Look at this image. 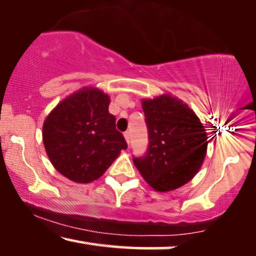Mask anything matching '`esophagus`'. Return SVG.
I'll return each instance as SVG.
<instances>
[{
    "instance_id": "34e87169",
    "label": "esophagus",
    "mask_w": 256,
    "mask_h": 256,
    "mask_svg": "<svg viewBox=\"0 0 256 256\" xmlns=\"http://www.w3.org/2000/svg\"><path fill=\"white\" fill-rule=\"evenodd\" d=\"M124 135L126 140H127V143H128V144L130 143V132H124Z\"/></svg>"
}]
</instances>
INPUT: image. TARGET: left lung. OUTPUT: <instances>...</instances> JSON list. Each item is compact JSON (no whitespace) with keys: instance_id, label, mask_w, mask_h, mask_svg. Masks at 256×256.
<instances>
[{"instance_id":"obj_1","label":"left lung","mask_w":256,"mask_h":256,"mask_svg":"<svg viewBox=\"0 0 256 256\" xmlns=\"http://www.w3.org/2000/svg\"><path fill=\"white\" fill-rule=\"evenodd\" d=\"M148 145L132 161L156 191H170L194 178L207 151L205 128L182 100L169 95L142 102Z\"/></svg>"}]
</instances>
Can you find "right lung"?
<instances>
[{
    "label": "right lung",
    "instance_id": "right-lung-1",
    "mask_svg": "<svg viewBox=\"0 0 256 256\" xmlns=\"http://www.w3.org/2000/svg\"><path fill=\"white\" fill-rule=\"evenodd\" d=\"M110 97L94 88L76 92L58 104L43 124V144L54 167L76 183L97 180L127 148L108 113Z\"/></svg>",
    "mask_w": 256,
    "mask_h": 256
}]
</instances>
